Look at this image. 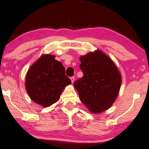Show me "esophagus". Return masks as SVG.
I'll return each mask as SVG.
<instances>
[{
    "label": "esophagus",
    "instance_id": "esophagus-1",
    "mask_svg": "<svg viewBox=\"0 0 149 149\" xmlns=\"http://www.w3.org/2000/svg\"><path fill=\"white\" fill-rule=\"evenodd\" d=\"M70 79H71V81H72V84H73V83L74 82V77H71Z\"/></svg>",
    "mask_w": 149,
    "mask_h": 149
}]
</instances>
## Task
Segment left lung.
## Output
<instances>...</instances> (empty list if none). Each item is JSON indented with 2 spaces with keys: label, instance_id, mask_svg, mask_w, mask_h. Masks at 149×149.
Segmentation results:
<instances>
[{
  "label": "left lung",
  "instance_id": "left-lung-1",
  "mask_svg": "<svg viewBox=\"0 0 149 149\" xmlns=\"http://www.w3.org/2000/svg\"><path fill=\"white\" fill-rule=\"evenodd\" d=\"M81 79L74 87L81 101L92 113L109 109L118 95L122 83L120 71L109 56L99 49L80 57Z\"/></svg>",
  "mask_w": 149,
  "mask_h": 149
}]
</instances>
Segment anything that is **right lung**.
Returning <instances> with one entry per match:
<instances>
[{"label":"right lung","instance_id":"right-lung-1","mask_svg":"<svg viewBox=\"0 0 149 149\" xmlns=\"http://www.w3.org/2000/svg\"><path fill=\"white\" fill-rule=\"evenodd\" d=\"M55 58L50 54L42 55L29 68L25 79L29 96L43 107L57 102L64 88L71 84L62 63Z\"/></svg>","mask_w":149,"mask_h":149}]
</instances>
